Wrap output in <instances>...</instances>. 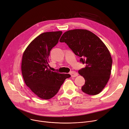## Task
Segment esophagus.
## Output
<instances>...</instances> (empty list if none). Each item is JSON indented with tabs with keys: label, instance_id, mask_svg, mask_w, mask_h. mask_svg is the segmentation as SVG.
I'll use <instances>...</instances> for the list:
<instances>
[{
	"label": "esophagus",
	"instance_id": "34e87169",
	"mask_svg": "<svg viewBox=\"0 0 129 129\" xmlns=\"http://www.w3.org/2000/svg\"><path fill=\"white\" fill-rule=\"evenodd\" d=\"M70 74H71L72 77H76L77 76H78V73L75 71H71Z\"/></svg>",
	"mask_w": 129,
	"mask_h": 129
}]
</instances>
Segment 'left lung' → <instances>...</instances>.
Returning <instances> with one entry per match:
<instances>
[{
	"label": "left lung",
	"instance_id": "obj_1",
	"mask_svg": "<svg viewBox=\"0 0 129 129\" xmlns=\"http://www.w3.org/2000/svg\"><path fill=\"white\" fill-rule=\"evenodd\" d=\"M59 41L66 43L80 58V61L86 64L85 68L79 70L85 80L82 91L90 95L99 94L110 78L112 63L104 43L92 32L82 29L66 32Z\"/></svg>",
	"mask_w": 129,
	"mask_h": 129
}]
</instances>
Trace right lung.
<instances>
[{
    "label": "right lung",
    "mask_w": 129,
    "mask_h": 129,
    "mask_svg": "<svg viewBox=\"0 0 129 129\" xmlns=\"http://www.w3.org/2000/svg\"><path fill=\"white\" fill-rule=\"evenodd\" d=\"M61 31L45 32L31 43L23 54L21 70L26 85L38 97L49 100L58 92L69 74H61L48 68L51 49L58 44Z\"/></svg>",
    "instance_id": "add662e5"
}]
</instances>
